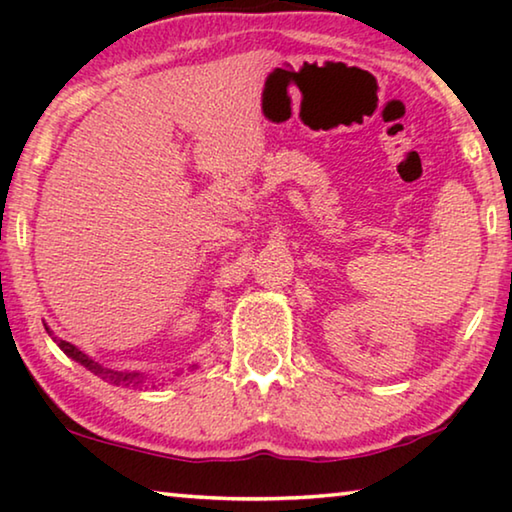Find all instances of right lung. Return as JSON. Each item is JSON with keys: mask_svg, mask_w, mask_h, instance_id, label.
<instances>
[{"mask_svg": "<svg viewBox=\"0 0 512 512\" xmlns=\"http://www.w3.org/2000/svg\"><path fill=\"white\" fill-rule=\"evenodd\" d=\"M49 329V327H47ZM54 341L58 343V348L63 350L67 357H72L74 361H79L81 366H85L88 370H92V372H97V375H101L103 379H110L112 384H142V375L140 372H115V370H108V368H101L97 361H92L88 354L85 352H81L79 348H76V345H72V343H67V341H63V339H56L54 336ZM192 368H196V366H192Z\"/></svg>", "mask_w": 512, "mask_h": 512, "instance_id": "add662e5", "label": "right lung"}]
</instances>
